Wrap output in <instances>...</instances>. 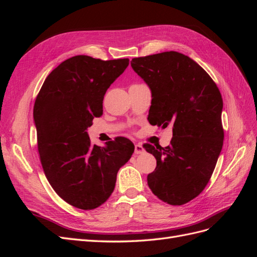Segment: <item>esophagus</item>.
<instances>
[{
    "instance_id": "obj_1",
    "label": "esophagus",
    "mask_w": 257,
    "mask_h": 257,
    "mask_svg": "<svg viewBox=\"0 0 257 257\" xmlns=\"http://www.w3.org/2000/svg\"><path fill=\"white\" fill-rule=\"evenodd\" d=\"M144 152H145V149H144L143 145H141V144H136V145H135V150H134V153H135V154H142V153H144Z\"/></svg>"
}]
</instances>
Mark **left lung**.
<instances>
[{
    "label": "left lung",
    "instance_id": "obj_1",
    "mask_svg": "<svg viewBox=\"0 0 257 257\" xmlns=\"http://www.w3.org/2000/svg\"><path fill=\"white\" fill-rule=\"evenodd\" d=\"M131 65L151 90L150 124L173 125L169 146H144L157 159L148 185L165 203L184 205L203 192L222 150L220 90L203 67L177 51L134 58Z\"/></svg>",
    "mask_w": 257,
    "mask_h": 257
}]
</instances>
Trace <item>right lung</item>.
Wrapping results in <instances>:
<instances>
[{
  "label": "right lung",
  "mask_w": 257,
  "mask_h": 257,
  "mask_svg": "<svg viewBox=\"0 0 257 257\" xmlns=\"http://www.w3.org/2000/svg\"><path fill=\"white\" fill-rule=\"evenodd\" d=\"M128 59L69 58L53 69L35 99L33 116L44 173L67 204L82 210L99 207L113 192L116 174L134 145L116 137L92 145L88 127L103 114L107 89L128 66Z\"/></svg>",
  "instance_id": "add662e5"
}]
</instances>
